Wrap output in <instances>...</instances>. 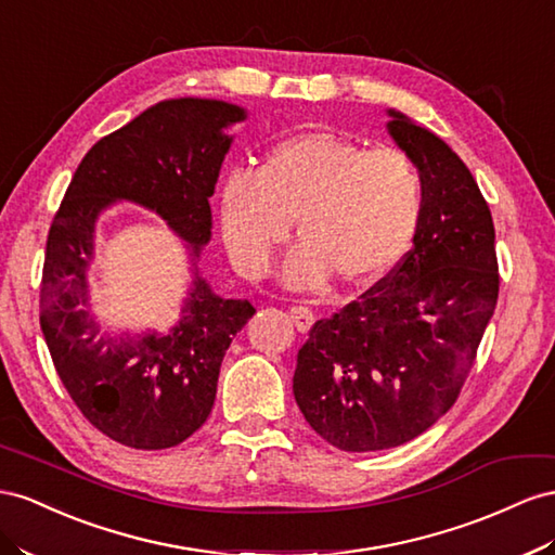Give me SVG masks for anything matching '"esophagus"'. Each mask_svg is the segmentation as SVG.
<instances>
[{"label": "esophagus", "mask_w": 555, "mask_h": 555, "mask_svg": "<svg viewBox=\"0 0 555 555\" xmlns=\"http://www.w3.org/2000/svg\"><path fill=\"white\" fill-rule=\"evenodd\" d=\"M289 318H292V322L296 324V328H298V332H301V334H308L312 322H314L312 310L306 308V306H294V308L289 310Z\"/></svg>", "instance_id": "esophagus-1"}]
</instances>
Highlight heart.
I'll return each instance as SVG.
<instances>
[{"mask_svg": "<svg viewBox=\"0 0 555 555\" xmlns=\"http://www.w3.org/2000/svg\"><path fill=\"white\" fill-rule=\"evenodd\" d=\"M421 215L423 177L409 154L328 130L280 140L254 177L235 170L221 186L223 241L249 278L266 275L294 221L301 245L284 280L296 289L383 278L409 251Z\"/></svg>", "mask_w": 555, "mask_h": 555, "instance_id": "1", "label": "heart"}]
</instances>
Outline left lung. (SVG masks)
Here are the masks:
<instances>
[{"label":"left lung","mask_w":555,"mask_h":555,"mask_svg":"<svg viewBox=\"0 0 555 555\" xmlns=\"http://www.w3.org/2000/svg\"><path fill=\"white\" fill-rule=\"evenodd\" d=\"M387 114L423 177L413 247L359 301L312 324L294 371L308 425L348 453L406 443L448 413L500 292L495 227L469 168L434 132Z\"/></svg>","instance_id":"1"}]
</instances>
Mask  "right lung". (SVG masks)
Instances as JSON below:
<instances>
[{"mask_svg": "<svg viewBox=\"0 0 555 555\" xmlns=\"http://www.w3.org/2000/svg\"><path fill=\"white\" fill-rule=\"evenodd\" d=\"M245 109L221 100L158 102L93 144L53 217L43 257L39 322L67 395L95 429L138 451L186 441L215 406L219 369L254 310L221 298L198 275L168 336L112 338L88 314L86 268L95 221L114 201L154 209L198 257L209 241L229 128Z\"/></svg>", "mask_w": 555, "mask_h": 555, "instance_id": "add662e5", "label": "right lung"}]
</instances>
